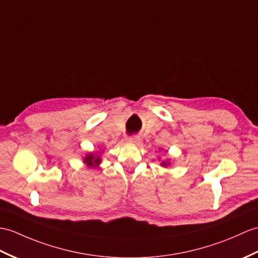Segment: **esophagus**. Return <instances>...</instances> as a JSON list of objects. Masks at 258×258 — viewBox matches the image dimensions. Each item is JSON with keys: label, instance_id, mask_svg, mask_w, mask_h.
Returning a JSON list of instances; mask_svg holds the SVG:
<instances>
[{"label": "esophagus", "instance_id": "1", "mask_svg": "<svg viewBox=\"0 0 258 258\" xmlns=\"http://www.w3.org/2000/svg\"><path fill=\"white\" fill-rule=\"evenodd\" d=\"M128 143L132 144H139L140 143V137L139 136H132L128 139Z\"/></svg>", "mask_w": 258, "mask_h": 258}]
</instances>
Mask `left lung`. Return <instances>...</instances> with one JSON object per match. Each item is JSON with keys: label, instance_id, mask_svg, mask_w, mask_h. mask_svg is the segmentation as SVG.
I'll return each mask as SVG.
<instances>
[{"label": "left lung", "instance_id": "left-lung-1", "mask_svg": "<svg viewBox=\"0 0 258 258\" xmlns=\"http://www.w3.org/2000/svg\"><path fill=\"white\" fill-rule=\"evenodd\" d=\"M168 165H169L168 161H163V163H161V166H164V167H167Z\"/></svg>", "mask_w": 258, "mask_h": 258}]
</instances>
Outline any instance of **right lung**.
Returning <instances> with one entry per match:
<instances>
[{"label": "right lung", "instance_id": "1", "mask_svg": "<svg viewBox=\"0 0 258 258\" xmlns=\"http://www.w3.org/2000/svg\"><path fill=\"white\" fill-rule=\"evenodd\" d=\"M83 163H85L88 167H91L92 168V167H98L100 165L101 158L100 156H98V155L90 153L85 157V159H83Z\"/></svg>", "mask_w": 258, "mask_h": 258}]
</instances>
